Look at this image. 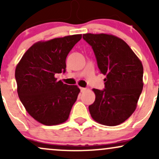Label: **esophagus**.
Instances as JSON below:
<instances>
[{"instance_id": "34e87169", "label": "esophagus", "mask_w": 159, "mask_h": 159, "mask_svg": "<svg viewBox=\"0 0 159 159\" xmlns=\"http://www.w3.org/2000/svg\"><path fill=\"white\" fill-rule=\"evenodd\" d=\"M80 90H81V93H84L87 90V88H84V87H80Z\"/></svg>"}]
</instances>
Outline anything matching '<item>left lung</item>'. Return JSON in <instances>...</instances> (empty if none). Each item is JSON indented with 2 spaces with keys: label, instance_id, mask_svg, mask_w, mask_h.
<instances>
[{
  "label": "left lung",
  "instance_id": "1",
  "mask_svg": "<svg viewBox=\"0 0 159 159\" xmlns=\"http://www.w3.org/2000/svg\"><path fill=\"white\" fill-rule=\"evenodd\" d=\"M83 39L92 46L100 72L106 75L103 90L93 89L96 98L89 106L91 116L102 125H120L135 111L143 90L141 61L117 36L85 34Z\"/></svg>",
  "mask_w": 159,
  "mask_h": 159
}]
</instances>
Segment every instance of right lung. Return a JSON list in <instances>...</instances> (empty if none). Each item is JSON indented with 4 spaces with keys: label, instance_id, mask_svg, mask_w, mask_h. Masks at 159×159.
I'll return each mask as SVG.
<instances>
[{
    "label": "right lung",
    "instance_id": "1",
    "mask_svg": "<svg viewBox=\"0 0 159 159\" xmlns=\"http://www.w3.org/2000/svg\"><path fill=\"white\" fill-rule=\"evenodd\" d=\"M81 34L40 41L30 47L16 66L17 92L29 114L45 125L68 120L80 89L55 78L66 72V59Z\"/></svg>",
    "mask_w": 159,
    "mask_h": 159
}]
</instances>
